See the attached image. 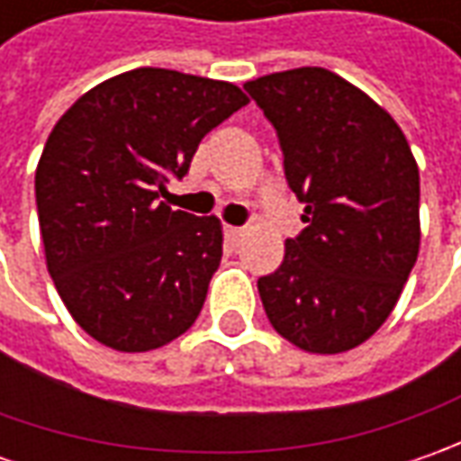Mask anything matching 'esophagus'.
Segmentation results:
<instances>
[{
  "label": "esophagus",
  "instance_id": "obj_1",
  "mask_svg": "<svg viewBox=\"0 0 461 461\" xmlns=\"http://www.w3.org/2000/svg\"><path fill=\"white\" fill-rule=\"evenodd\" d=\"M225 233H228V239L233 240V243H239L240 236H243V228H239V225H228Z\"/></svg>",
  "mask_w": 461,
  "mask_h": 461
}]
</instances>
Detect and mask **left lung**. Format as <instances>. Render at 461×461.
I'll return each mask as SVG.
<instances>
[{
	"mask_svg": "<svg viewBox=\"0 0 461 461\" xmlns=\"http://www.w3.org/2000/svg\"><path fill=\"white\" fill-rule=\"evenodd\" d=\"M272 122L305 228L258 276L269 323L290 344L339 354L387 321L418 258V167L398 122L318 66L246 81Z\"/></svg>",
	"mask_w": 461,
	"mask_h": 461,
	"instance_id": "1",
	"label": "left lung"
}]
</instances>
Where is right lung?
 <instances>
[{"instance_id":"add662e5","label":"right lung","mask_w":461,"mask_h":461,"mask_svg":"<svg viewBox=\"0 0 461 461\" xmlns=\"http://www.w3.org/2000/svg\"><path fill=\"white\" fill-rule=\"evenodd\" d=\"M246 102L228 81L146 66L89 89L50 131L35 171L45 261L99 344L151 351L197 321L221 221L171 210L158 192Z\"/></svg>"}]
</instances>
